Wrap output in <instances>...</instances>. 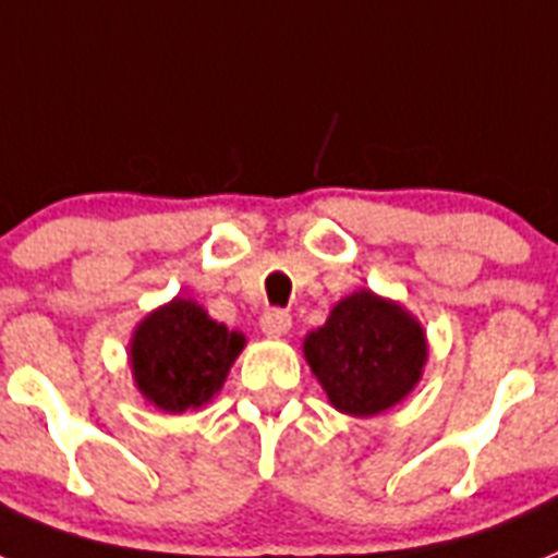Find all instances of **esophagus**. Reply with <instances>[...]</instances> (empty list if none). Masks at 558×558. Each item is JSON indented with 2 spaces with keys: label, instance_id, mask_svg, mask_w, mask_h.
<instances>
[{
  "label": "esophagus",
  "instance_id": "34e87169",
  "mask_svg": "<svg viewBox=\"0 0 558 558\" xmlns=\"http://www.w3.org/2000/svg\"><path fill=\"white\" fill-rule=\"evenodd\" d=\"M292 329V317L283 308H269L264 317H260V331L266 337H283Z\"/></svg>",
  "mask_w": 558,
  "mask_h": 558
}]
</instances>
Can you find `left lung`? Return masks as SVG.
Here are the masks:
<instances>
[{"mask_svg": "<svg viewBox=\"0 0 558 558\" xmlns=\"http://www.w3.org/2000/svg\"><path fill=\"white\" fill-rule=\"evenodd\" d=\"M303 357L331 409L377 416L423 380L428 337L402 303L357 289L331 306L320 329L303 337Z\"/></svg>", "mask_w": 558, "mask_h": 558, "instance_id": "1", "label": "left lung"}]
</instances>
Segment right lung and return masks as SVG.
<instances>
[{"label": "right lung", "mask_w": 558, "mask_h": 558, "mask_svg": "<svg viewBox=\"0 0 558 558\" xmlns=\"http://www.w3.org/2000/svg\"><path fill=\"white\" fill-rule=\"evenodd\" d=\"M243 345V331L227 329L201 303L175 294L133 329L130 372L149 405L184 414L207 405L221 391Z\"/></svg>", "instance_id": "right-lung-1"}]
</instances>
